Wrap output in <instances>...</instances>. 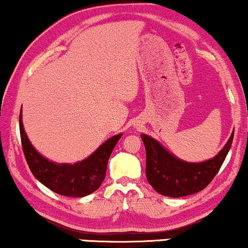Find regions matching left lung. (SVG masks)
<instances>
[{
    "instance_id": "1",
    "label": "left lung",
    "mask_w": 248,
    "mask_h": 248,
    "mask_svg": "<svg viewBox=\"0 0 248 248\" xmlns=\"http://www.w3.org/2000/svg\"><path fill=\"white\" fill-rule=\"evenodd\" d=\"M141 138L147 154L145 174L149 184L159 194L182 198L202 191L211 183L228 155L233 132L219 154L203 162L181 160L149 135L141 134Z\"/></svg>"
}]
</instances>
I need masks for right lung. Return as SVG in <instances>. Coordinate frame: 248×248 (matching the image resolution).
<instances>
[{
	"label": "right lung",
	"instance_id": "obj_1",
	"mask_svg": "<svg viewBox=\"0 0 248 248\" xmlns=\"http://www.w3.org/2000/svg\"><path fill=\"white\" fill-rule=\"evenodd\" d=\"M19 127L22 150L32 175L53 192L70 198H82L98 189L106 176L107 162L111 151L123 135L120 133L109 138L82 161L73 165L55 164L44 158L30 143L23 130L21 111L19 116Z\"/></svg>",
	"mask_w": 248,
	"mask_h": 248
}]
</instances>
